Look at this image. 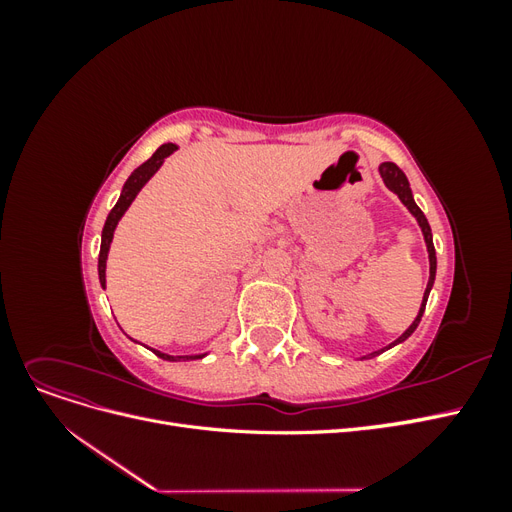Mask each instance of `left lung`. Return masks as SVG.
<instances>
[{"label": "left lung", "mask_w": 512, "mask_h": 512, "mask_svg": "<svg viewBox=\"0 0 512 512\" xmlns=\"http://www.w3.org/2000/svg\"><path fill=\"white\" fill-rule=\"evenodd\" d=\"M380 175H382V179H384V183H386V188H389L391 192H395V194L399 196L401 203H404V205L408 207V211H410V213L414 215V218H416L418 226H421L423 235H425L427 252H429V282H427V288H425V294H423L421 309H418V316L414 318V322L410 324V327H408L404 333H401L391 346H386V348H393L395 344L406 342V339H408V337L414 333V329L418 327V322H421V318H423L425 305H427V297H429V290H431V286H433V280H436V247H433L431 228H429V222H427V218H425V213H423L421 209H418V205L414 203L412 190H410V183H408V177L404 175V170H401V168H399L397 164H393V162H382V164H380ZM380 352H384V350L371 352L369 356H376V354H380Z\"/></svg>", "instance_id": "1"}]
</instances>
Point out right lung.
<instances>
[{"label":"right lung","mask_w":512,"mask_h":512,"mask_svg":"<svg viewBox=\"0 0 512 512\" xmlns=\"http://www.w3.org/2000/svg\"><path fill=\"white\" fill-rule=\"evenodd\" d=\"M175 149H177V145H173V143L162 145L145 164H141V166H138V168L134 170V173L128 177L126 183H123V190H121V196H119V200H117V205L111 209V213H108V218H106L104 228H102V245H100V256H98V275H100L102 288L106 286V258H108V247H111L113 232H115L119 220L123 218V213L128 211V207L132 205V200L136 198L138 192H141L143 185H145L153 175L158 173V168L162 166L164 158H168L170 153H173ZM153 352H156V354L160 356V359H164V361H192V359H203V356H205V354L170 356V354H164V352H158V350H153Z\"/></svg>","instance_id":"right-lung-1"}]
</instances>
